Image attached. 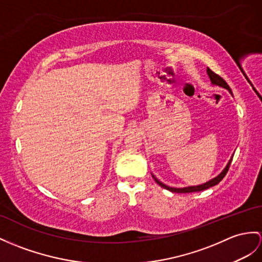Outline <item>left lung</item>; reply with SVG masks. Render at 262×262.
Returning a JSON list of instances; mask_svg holds the SVG:
<instances>
[{"label": "left lung", "instance_id": "8db88e82", "mask_svg": "<svg viewBox=\"0 0 262 262\" xmlns=\"http://www.w3.org/2000/svg\"><path fill=\"white\" fill-rule=\"evenodd\" d=\"M207 73H208V75H209L210 81H211V84H212V85H216V86H220V88L226 89V90H228L229 93H230V94L232 95L231 89L229 88V85L227 84V82H226L225 80H223V79L221 78V76H219L218 74H215L214 72H212L211 70H210L209 68L207 69ZM232 158H233V155L231 156L230 160H229V162L227 163L225 169H223L218 176L212 178L211 180H209V181H207V182H205V183L199 184V186H190V187H184V188H173V187H169V186H167V184L162 183L160 180H158L157 178H156L155 176H153V174H152V177H153V179H155V181L159 184V186L164 188V189H167V190H169V191H171V192H177V193L196 192V191L206 190V189H209V188H211V187L215 186V184H218V183L223 179V178H225V176L227 174V172H228V170H229V167H230V163H231V161H232Z\"/></svg>", "mask_w": 262, "mask_h": 262}]
</instances>
